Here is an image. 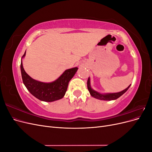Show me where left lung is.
<instances>
[{"instance_id":"left-lung-1","label":"left lung","mask_w":152,"mask_h":152,"mask_svg":"<svg viewBox=\"0 0 152 152\" xmlns=\"http://www.w3.org/2000/svg\"><path fill=\"white\" fill-rule=\"evenodd\" d=\"M87 89H88L90 94L93 96V97L98 99H101V100H107V101H110V100H115L117 98H118L120 96H121L123 94H124L128 90V89L129 88V87L131 86H129L126 89H125L124 90L118 92V93H108V94H101L98 92L94 90H93V89L91 88V84H90V78H88V80H87Z\"/></svg>"}]
</instances>
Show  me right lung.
Returning a JSON list of instances; mask_svg holds the SVG:
<instances>
[{
	"label": "right lung",
	"mask_w": 152,
	"mask_h": 152,
	"mask_svg": "<svg viewBox=\"0 0 152 152\" xmlns=\"http://www.w3.org/2000/svg\"><path fill=\"white\" fill-rule=\"evenodd\" d=\"M26 51L22 58L25 56ZM21 72L23 84L30 93L39 100L46 102H52L60 99L65 96L68 88L69 81L74 76L78 68L68 69L58 79L50 83L39 82L30 77L25 71L21 61Z\"/></svg>",
	"instance_id": "1"
}]
</instances>
